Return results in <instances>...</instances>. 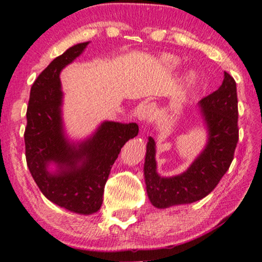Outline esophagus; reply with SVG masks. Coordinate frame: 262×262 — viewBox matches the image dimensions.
I'll use <instances>...</instances> for the list:
<instances>
[{
    "label": "esophagus",
    "mask_w": 262,
    "mask_h": 262,
    "mask_svg": "<svg viewBox=\"0 0 262 262\" xmlns=\"http://www.w3.org/2000/svg\"><path fill=\"white\" fill-rule=\"evenodd\" d=\"M154 112H155V106L152 103H145V105H142L138 108V118L141 121H148L151 120L154 116Z\"/></svg>",
    "instance_id": "esophagus-1"
}]
</instances>
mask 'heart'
Here are the masks:
<instances>
[{
    "instance_id": "obj_1",
    "label": "heart",
    "mask_w": 262,
    "mask_h": 262,
    "mask_svg": "<svg viewBox=\"0 0 262 262\" xmlns=\"http://www.w3.org/2000/svg\"><path fill=\"white\" fill-rule=\"evenodd\" d=\"M161 59H162V63L163 66L166 67V69L168 71H174L177 70L179 66H180V59L178 58V57H175L173 55H163L162 57H161ZM196 75L195 73H193V71H189V73L186 75L185 80L187 83H193L195 80Z\"/></svg>"
}]
</instances>
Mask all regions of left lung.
Wrapping results in <instances>:
<instances>
[{"label":"left lung","mask_w":262,"mask_h":262,"mask_svg":"<svg viewBox=\"0 0 262 262\" xmlns=\"http://www.w3.org/2000/svg\"><path fill=\"white\" fill-rule=\"evenodd\" d=\"M199 112L207 131L205 148L184 173L161 177L157 173L156 144L148 138L144 179L150 203L157 209L191 204L213 191L234 159L238 142L236 82L224 71L223 83L199 101Z\"/></svg>","instance_id":"1"}]
</instances>
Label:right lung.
<instances>
[{
	"instance_id": "1",
	"label": "right lung",
	"mask_w": 262,
	"mask_h": 262,
	"mask_svg": "<svg viewBox=\"0 0 262 262\" xmlns=\"http://www.w3.org/2000/svg\"><path fill=\"white\" fill-rule=\"evenodd\" d=\"M89 41L71 46L49 64L32 84L25 146L28 169L42 194L56 205L80 214L98 212L111 168L136 123L105 120L83 141H70L62 118L60 71L84 51ZM52 164L56 167L50 171Z\"/></svg>"
}]
</instances>
